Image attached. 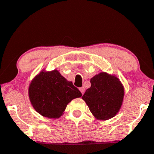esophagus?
Masks as SVG:
<instances>
[{"label":"esophagus","instance_id":"1","mask_svg":"<svg viewBox=\"0 0 154 154\" xmlns=\"http://www.w3.org/2000/svg\"><path fill=\"white\" fill-rule=\"evenodd\" d=\"M79 90H80V92H82V94L83 95V94H84L85 92V88H84V87H82V88H79Z\"/></svg>","mask_w":154,"mask_h":154}]
</instances>
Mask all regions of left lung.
<instances>
[{
	"instance_id": "left-lung-1",
	"label": "left lung",
	"mask_w": 154,
	"mask_h": 154,
	"mask_svg": "<svg viewBox=\"0 0 154 154\" xmlns=\"http://www.w3.org/2000/svg\"><path fill=\"white\" fill-rule=\"evenodd\" d=\"M91 87L82 97L96 118L106 120L114 117L121 107L124 88L116 76L100 72L90 79Z\"/></svg>"
}]
</instances>
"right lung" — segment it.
Segmentation results:
<instances>
[{"mask_svg": "<svg viewBox=\"0 0 154 154\" xmlns=\"http://www.w3.org/2000/svg\"><path fill=\"white\" fill-rule=\"evenodd\" d=\"M29 96L36 112L49 118H59L66 105L82 93L61 74L54 69L41 72L31 81Z\"/></svg>", "mask_w": 154, "mask_h": 154, "instance_id": "1", "label": "right lung"}]
</instances>
